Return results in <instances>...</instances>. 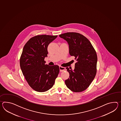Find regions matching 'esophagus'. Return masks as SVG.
<instances>
[{
  "instance_id": "34e87169",
  "label": "esophagus",
  "mask_w": 121,
  "mask_h": 121,
  "mask_svg": "<svg viewBox=\"0 0 121 121\" xmlns=\"http://www.w3.org/2000/svg\"><path fill=\"white\" fill-rule=\"evenodd\" d=\"M59 69H60V72H63V71H65L66 70L65 67H62V66H59Z\"/></svg>"
}]
</instances>
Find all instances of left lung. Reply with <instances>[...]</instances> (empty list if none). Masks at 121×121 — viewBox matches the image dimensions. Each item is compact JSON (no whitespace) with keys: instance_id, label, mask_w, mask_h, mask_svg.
<instances>
[{"instance_id":"left-lung-1","label":"left lung","mask_w":121,"mask_h":121,"mask_svg":"<svg viewBox=\"0 0 121 121\" xmlns=\"http://www.w3.org/2000/svg\"><path fill=\"white\" fill-rule=\"evenodd\" d=\"M59 36L67 41L69 55L77 61L73 70L66 68L69 78L65 80V85L72 91H83L90 85L97 73L96 52L88 39L80 33L67 32Z\"/></svg>"}]
</instances>
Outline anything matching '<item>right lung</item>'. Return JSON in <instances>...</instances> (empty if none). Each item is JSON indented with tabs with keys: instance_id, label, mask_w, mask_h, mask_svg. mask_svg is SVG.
Segmentation results:
<instances>
[{
	"instance_id": "1",
	"label": "right lung",
	"mask_w": 121,
	"mask_h": 121,
	"mask_svg": "<svg viewBox=\"0 0 121 121\" xmlns=\"http://www.w3.org/2000/svg\"><path fill=\"white\" fill-rule=\"evenodd\" d=\"M58 36L39 35L34 36L24 46L20 64L27 82L36 91H46L51 88L59 73L58 65L45 64L48 44Z\"/></svg>"
}]
</instances>
